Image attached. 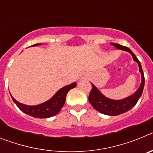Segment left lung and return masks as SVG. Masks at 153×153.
I'll list each match as a JSON object with an SVG mask.
<instances>
[{"mask_svg":"<svg viewBox=\"0 0 153 153\" xmlns=\"http://www.w3.org/2000/svg\"><path fill=\"white\" fill-rule=\"evenodd\" d=\"M110 44L113 45L116 49L129 52L132 55L133 60L136 61L139 65V70L142 76L141 84L138 90L131 96H129L122 100H112V99L105 97L97 89L95 85L91 83L93 88L89 95V102L93 106V107L102 114L108 115V116H118V115L129 111V109H132L137 103L139 99L140 98L143 93L144 84H145V78H144V74H143L140 60H138L136 55L132 52L129 48L120 45V44H115V43H110Z\"/></svg>","mask_w":153,"mask_h":153,"instance_id":"1","label":"left lung"}]
</instances>
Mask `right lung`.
<instances>
[{
    "mask_svg": "<svg viewBox=\"0 0 153 153\" xmlns=\"http://www.w3.org/2000/svg\"><path fill=\"white\" fill-rule=\"evenodd\" d=\"M42 44H36L32 45L31 47L41 45ZM76 86V83H73L70 85L65 86L58 90L50 100L43 103L35 105V106H29L26 104L19 102L11 96V98L17 107L21 109L24 113L35 117V118H50L57 114L60 111V109L63 106L66 100L67 94L71 89L74 88Z\"/></svg>",
    "mask_w": 153,
    "mask_h": 153,
    "instance_id": "obj_1",
    "label": "right lung"
}]
</instances>
